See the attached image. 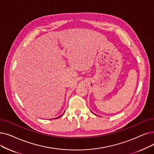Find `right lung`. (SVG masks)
Returning <instances> with one entry per match:
<instances>
[{"instance_id":"right-lung-1","label":"right lung","mask_w":154,"mask_h":154,"mask_svg":"<svg viewBox=\"0 0 154 154\" xmlns=\"http://www.w3.org/2000/svg\"><path fill=\"white\" fill-rule=\"evenodd\" d=\"M61 116H62V115H61V116H58L57 118H60V117H61Z\"/></svg>"}]
</instances>
